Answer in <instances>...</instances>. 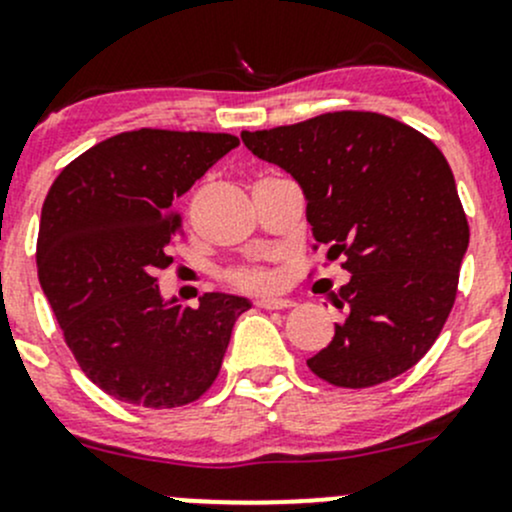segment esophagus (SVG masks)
<instances>
[{"label":"esophagus","mask_w":512,"mask_h":512,"mask_svg":"<svg viewBox=\"0 0 512 512\" xmlns=\"http://www.w3.org/2000/svg\"><path fill=\"white\" fill-rule=\"evenodd\" d=\"M292 304V299L287 297H272V294H260V297H257V307L262 309H289Z\"/></svg>","instance_id":"34e87169"}]
</instances>
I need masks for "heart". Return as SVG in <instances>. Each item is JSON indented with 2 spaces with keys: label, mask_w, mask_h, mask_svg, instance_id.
Instances as JSON below:
<instances>
[{
  "label": "heart",
  "mask_w": 512,
  "mask_h": 512,
  "mask_svg": "<svg viewBox=\"0 0 512 512\" xmlns=\"http://www.w3.org/2000/svg\"><path fill=\"white\" fill-rule=\"evenodd\" d=\"M230 280L240 287H265L270 282V272L262 267H237Z\"/></svg>",
  "instance_id": "1"
}]
</instances>
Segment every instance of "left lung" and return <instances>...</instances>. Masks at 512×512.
I'll list each match as a JSON object with an SVG mask.
<instances>
[{
	"instance_id": "8db88e82",
	"label": "left lung",
	"mask_w": 512,
	"mask_h": 512,
	"mask_svg": "<svg viewBox=\"0 0 512 512\" xmlns=\"http://www.w3.org/2000/svg\"><path fill=\"white\" fill-rule=\"evenodd\" d=\"M287 170L327 260L352 275L329 294L342 312L307 366L334 386L366 389L404 374L441 334L468 250L451 165L423 133L371 111H334L294 126L242 131Z\"/></svg>"
}]
</instances>
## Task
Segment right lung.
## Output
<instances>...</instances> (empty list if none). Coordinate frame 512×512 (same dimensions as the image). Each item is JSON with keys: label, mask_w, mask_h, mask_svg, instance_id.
I'll return each mask as SVG.
<instances>
[{"label": "right lung", "mask_w": 512, "mask_h": 512, "mask_svg": "<svg viewBox=\"0 0 512 512\" xmlns=\"http://www.w3.org/2000/svg\"><path fill=\"white\" fill-rule=\"evenodd\" d=\"M240 146L230 133L141 128L71 160L41 208L39 282L71 354L108 396L146 409L198 401L218 379L237 294L205 292L198 307L163 299L178 232L175 203Z\"/></svg>", "instance_id": "right-lung-1"}]
</instances>
